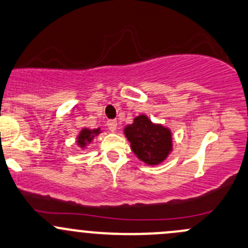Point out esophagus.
I'll return each instance as SVG.
<instances>
[{
    "label": "esophagus",
    "instance_id": "34e87169",
    "mask_svg": "<svg viewBox=\"0 0 248 248\" xmlns=\"http://www.w3.org/2000/svg\"><path fill=\"white\" fill-rule=\"evenodd\" d=\"M107 126H108V128L110 129L111 132H114L117 127V121L116 120H109V121L107 122Z\"/></svg>",
    "mask_w": 248,
    "mask_h": 248
}]
</instances>
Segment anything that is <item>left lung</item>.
I'll list each match as a JSON object with an SVG mask.
<instances>
[{
    "instance_id": "obj_1",
    "label": "left lung",
    "mask_w": 248,
    "mask_h": 248,
    "mask_svg": "<svg viewBox=\"0 0 248 248\" xmlns=\"http://www.w3.org/2000/svg\"><path fill=\"white\" fill-rule=\"evenodd\" d=\"M133 152L148 165H158L172 148L171 132L160 124H155L147 116L135 117L134 122L124 128Z\"/></svg>"
}]
</instances>
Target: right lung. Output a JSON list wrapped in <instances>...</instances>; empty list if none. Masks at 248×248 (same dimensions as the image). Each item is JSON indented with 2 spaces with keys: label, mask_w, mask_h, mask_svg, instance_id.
Masks as SVG:
<instances>
[{
  "label": "right lung",
  "mask_w": 248,
  "mask_h": 248,
  "mask_svg": "<svg viewBox=\"0 0 248 248\" xmlns=\"http://www.w3.org/2000/svg\"><path fill=\"white\" fill-rule=\"evenodd\" d=\"M98 133H100V128L93 129V131L87 128L83 129V131L79 133V137H78V145H79L80 147H84V146L87 145L88 142H90L91 140H93V138L95 137V135H97Z\"/></svg>",
  "instance_id": "right-lung-1"
}]
</instances>
